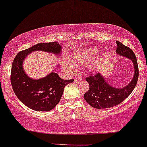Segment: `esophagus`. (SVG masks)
Returning a JSON list of instances; mask_svg holds the SVG:
<instances>
[{
	"label": "esophagus",
	"mask_w": 147,
	"mask_h": 147,
	"mask_svg": "<svg viewBox=\"0 0 147 147\" xmlns=\"http://www.w3.org/2000/svg\"><path fill=\"white\" fill-rule=\"evenodd\" d=\"M74 81L75 82H76V83H78V82H81L82 81V78L81 77H80V75H78V76H76L74 78Z\"/></svg>",
	"instance_id": "obj_1"
}]
</instances>
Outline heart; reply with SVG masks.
Wrapping results in <instances>:
<instances>
[{"mask_svg":"<svg viewBox=\"0 0 147 147\" xmlns=\"http://www.w3.org/2000/svg\"><path fill=\"white\" fill-rule=\"evenodd\" d=\"M98 54V49L97 48H91V49H86L79 50L75 51L72 55V61L74 63L78 65H86L93 61L97 57ZM65 66L69 71H74V65L70 63H65ZM97 69L96 65H93L91 67V71H95Z\"/></svg>","mask_w":147,"mask_h":147,"instance_id":"1","label":"heart"}]
</instances>
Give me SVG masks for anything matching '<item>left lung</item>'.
<instances>
[{
    "label": "left lung",
    "mask_w": 147,
    "mask_h": 147,
    "mask_svg": "<svg viewBox=\"0 0 147 147\" xmlns=\"http://www.w3.org/2000/svg\"><path fill=\"white\" fill-rule=\"evenodd\" d=\"M117 54L132 61L135 70L133 77L128 85L122 88L111 86L100 73L86 77V80L89 84V89L85 93L84 98L91 107L96 109H105L120 104L130 96L138 82L139 70L135 54L131 49L120 42L117 41Z\"/></svg>",
    "instance_id": "obj_1"
}]
</instances>
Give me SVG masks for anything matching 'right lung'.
<instances>
[{
	"label": "right lung",
	"mask_w": 147,
	"mask_h": 147,
	"mask_svg": "<svg viewBox=\"0 0 147 147\" xmlns=\"http://www.w3.org/2000/svg\"><path fill=\"white\" fill-rule=\"evenodd\" d=\"M35 51L59 56L61 54L62 47L56 42L39 43L18 53L12 62L11 84L17 97L26 106L35 111L47 112L56 107L62 97L65 86L74 80H62L54 70L38 80L28 77L24 72L23 63L26 56Z\"/></svg>",
	"instance_id": "right-lung-1"
}]
</instances>
